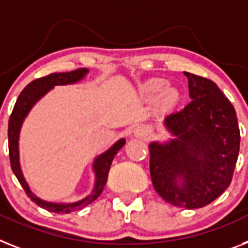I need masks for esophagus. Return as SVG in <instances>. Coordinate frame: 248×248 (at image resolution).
<instances>
[{"mask_svg": "<svg viewBox=\"0 0 248 248\" xmlns=\"http://www.w3.org/2000/svg\"><path fill=\"white\" fill-rule=\"evenodd\" d=\"M134 137H137V138H146L147 136H148V133H147V130L143 126H138V128L134 129Z\"/></svg>", "mask_w": 248, "mask_h": 248, "instance_id": "obj_1", "label": "esophagus"}]
</instances>
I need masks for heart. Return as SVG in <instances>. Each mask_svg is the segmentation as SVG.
I'll return each instance as SVG.
<instances>
[{
    "mask_svg": "<svg viewBox=\"0 0 248 248\" xmlns=\"http://www.w3.org/2000/svg\"><path fill=\"white\" fill-rule=\"evenodd\" d=\"M163 86H165V82H163V81H161V79H153V81H151V82L147 85L146 89L149 93H153V92L159 91V90L162 89ZM173 101H175V93H173V91L165 92V95L162 96L163 104L170 105V104H172Z\"/></svg>",
    "mask_w": 248,
    "mask_h": 248,
    "instance_id": "b5f03b06",
    "label": "heart"
}]
</instances>
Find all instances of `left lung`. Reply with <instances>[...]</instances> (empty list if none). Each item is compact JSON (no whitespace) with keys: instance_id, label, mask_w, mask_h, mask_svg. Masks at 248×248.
<instances>
[{"instance_id":"8db88e82","label":"left lung","mask_w":248,"mask_h":248,"mask_svg":"<svg viewBox=\"0 0 248 248\" xmlns=\"http://www.w3.org/2000/svg\"><path fill=\"white\" fill-rule=\"evenodd\" d=\"M185 76L191 101L165 118L172 138L149 144V171L163 200L196 209L230 186L241 137L236 110L218 86L200 76Z\"/></svg>"}]
</instances>
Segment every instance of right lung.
<instances>
[{"label": "right lung", "instance_id": "1", "mask_svg": "<svg viewBox=\"0 0 248 248\" xmlns=\"http://www.w3.org/2000/svg\"><path fill=\"white\" fill-rule=\"evenodd\" d=\"M87 73H89V69L87 68H78L72 71V72L52 73V75H48L46 77H42V78L34 79L18 95L9 120V152L12 171H14L15 176L17 177L18 183L21 184L22 189L25 190L26 195L32 202L38 204L43 209H46L53 213H58V214L59 213H65L67 214V213L83 209L85 206H87L93 200L99 198L104 187H105L106 181H108V173H109L112 159H114L116 153L123 148V146L125 144V139H119L108 151L99 155L93 159L92 171L95 173V184H93V189L91 190V193L89 195L75 202H53L38 198L31 191L29 184L26 183L24 173H22L21 165H20V153H18L20 132H21L22 123H24L25 118L30 112V110L32 109V106L35 105L43 96H46L50 90L54 89V86L72 85V83L79 82L81 79L85 78V76Z\"/></svg>", "mask_w": 248, "mask_h": 248}]
</instances>
